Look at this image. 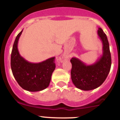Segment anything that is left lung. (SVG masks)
Wrapping results in <instances>:
<instances>
[{"mask_svg":"<svg viewBox=\"0 0 120 120\" xmlns=\"http://www.w3.org/2000/svg\"><path fill=\"white\" fill-rule=\"evenodd\" d=\"M97 34L102 42L103 53L95 63L87 65L76 58H72L70 60L72 82L76 88L83 91L99 87L106 80L111 69V56L108 38L100 27Z\"/></svg>","mask_w":120,"mask_h":120,"instance_id":"left-lung-1","label":"left lung"}]
</instances>
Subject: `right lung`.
Returning a JSON list of instances; mask_svg holds the SVG:
<instances>
[{
  "mask_svg": "<svg viewBox=\"0 0 120 120\" xmlns=\"http://www.w3.org/2000/svg\"><path fill=\"white\" fill-rule=\"evenodd\" d=\"M23 30L19 33L12 47L11 67L12 74L21 87L29 91H42L49 85L51 77L55 69V58L52 57L39 63L26 61L18 50V42Z\"/></svg>",
  "mask_w": 120,
  "mask_h": 120,
  "instance_id": "right-lung-1",
  "label": "right lung"
}]
</instances>
